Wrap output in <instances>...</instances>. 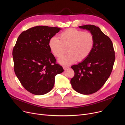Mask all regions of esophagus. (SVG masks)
I'll use <instances>...</instances> for the list:
<instances>
[{
    "mask_svg": "<svg viewBox=\"0 0 125 125\" xmlns=\"http://www.w3.org/2000/svg\"><path fill=\"white\" fill-rule=\"evenodd\" d=\"M63 68L64 70H66L68 68V66H63Z\"/></svg>",
    "mask_w": 125,
    "mask_h": 125,
    "instance_id": "34e87169",
    "label": "esophagus"
}]
</instances>
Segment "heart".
Returning <instances> with one entry per match:
<instances>
[{
  "label": "heart",
  "instance_id": "1",
  "mask_svg": "<svg viewBox=\"0 0 125 125\" xmlns=\"http://www.w3.org/2000/svg\"><path fill=\"white\" fill-rule=\"evenodd\" d=\"M60 39L52 37L49 41V47L53 55L57 58L62 56L67 52H69L58 60L64 66L73 64L77 60L83 61L92 52L95 45V38L89 32H84L75 28H69L60 35Z\"/></svg>",
  "mask_w": 125,
  "mask_h": 125
}]
</instances>
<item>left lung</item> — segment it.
Instances as JSON below:
<instances>
[{
  "instance_id": "left-lung-1",
  "label": "left lung",
  "mask_w": 125,
  "mask_h": 125,
  "mask_svg": "<svg viewBox=\"0 0 125 125\" xmlns=\"http://www.w3.org/2000/svg\"><path fill=\"white\" fill-rule=\"evenodd\" d=\"M78 27L93 34L95 45L87 59L71 66L74 75L70 83L78 93L89 95L99 90L109 77L115 61V52L111 39L99 27L92 25Z\"/></svg>"
}]
</instances>
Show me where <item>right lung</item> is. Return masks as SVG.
Masks as SVG:
<instances>
[{"instance_id": "right-lung-1", "label": "right lung", "mask_w": 125, "mask_h": 125, "mask_svg": "<svg viewBox=\"0 0 125 125\" xmlns=\"http://www.w3.org/2000/svg\"><path fill=\"white\" fill-rule=\"evenodd\" d=\"M61 29L46 26L32 27L21 33L13 48L15 73L23 87L33 94L49 92L55 76L64 71L56 63L48 44Z\"/></svg>"}]
</instances>
